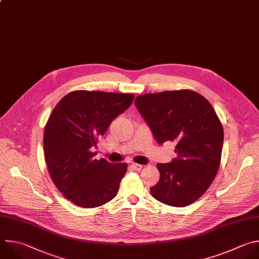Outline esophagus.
<instances>
[{
  "label": "esophagus",
  "instance_id": "34e87169",
  "mask_svg": "<svg viewBox=\"0 0 259 259\" xmlns=\"http://www.w3.org/2000/svg\"><path fill=\"white\" fill-rule=\"evenodd\" d=\"M131 167L134 169V170H140L142 168V164H139V163H132L131 164Z\"/></svg>",
  "mask_w": 259,
  "mask_h": 259
}]
</instances>
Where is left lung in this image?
Masks as SVG:
<instances>
[{
    "label": "left lung",
    "instance_id": "left-lung-1",
    "mask_svg": "<svg viewBox=\"0 0 259 259\" xmlns=\"http://www.w3.org/2000/svg\"><path fill=\"white\" fill-rule=\"evenodd\" d=\"M135 106L159 144L176 143L177 157L156 164L160 177L151 195L170 206L193 203L210 186L221 162L224 130L212 106L186 90L142 95Z\"/></svg>",
    "mask_w": 259,
    "mask_h": 259
}]
</instances>
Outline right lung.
<instances>
[{
  "instance_id": "1",
  "label": "right lung",
  "mask_w": 259,
  "mask_h": 259,
  "mask_svg": "<svg viewBox=\"0 0 259 259\" xmlns=\"http://www.w3.org/2000/svg\"><path fill=\"white\" fill-rule=\"evenodd\" d=\"M133 100L129 94L77 91L53 110L44 134L45 158L54 184L74 204L98 207L118 193L127 163L98 160L91 148Z\"/></svg>"
}]
</instances>
